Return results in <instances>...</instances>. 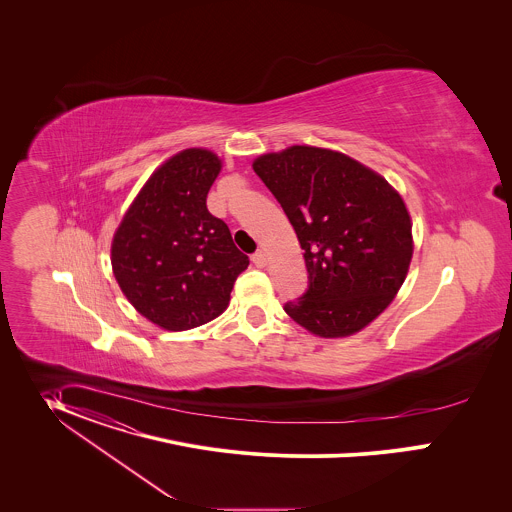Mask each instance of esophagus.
<instances>
[{
  "mask_svg": "<svg viewBox=\"0 0 512 512\" xmlns=\"http://www.w3.org/2000/svg\"><path fill=\"white\" fill-rule=\"evenodd\" d=\"M252 262H254L256 266H266V264H268V254H266L264 250H258L256 254H252Z\"/></svg>",
  "mask_w": 512,
  "mask_h": 512,
  "instance_id": "34e87169",
  "label": "esophagus"
}]
</instances>
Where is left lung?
Returning a JSON list of instances; mask_svg holds the SVG:
<instances>
[{
    "mask_svg": "<svg viewBox=\"0 0 512 512\" xmlns=\"http://www.w3.org/2000/svg\"><path fill=\"white\" fill-rule=\"evenodd\" d=\"M292 222L309 290L286 313L325 339L370 325L402 288L414 254L402 195L374 169L327 147L290 146L252 163Z\"/></svg>",
    "mask_w": 512,
    "mask_h": 512,
    "instance_id": "1",
    "label": "left lung"
}]
</instances>
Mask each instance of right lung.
<instances>
[{"mask_svg": "<svg viewBox=\"0 0 512 512\" xmlns=\"http://www.w3.org/2000/svg\"><path fill=\"white\" fill-rule=\"evenodd\" d=\"M222 159L187 147L165 159L120 220L110 262L140 315L165 331H187L219 317L234 280L250 264L224 220L207 209Z\"/></svg>", "mask_w": 512, "mask_h": 512, "instance_id": "right-lung-1", "label": "right lung"}]
</instances>
